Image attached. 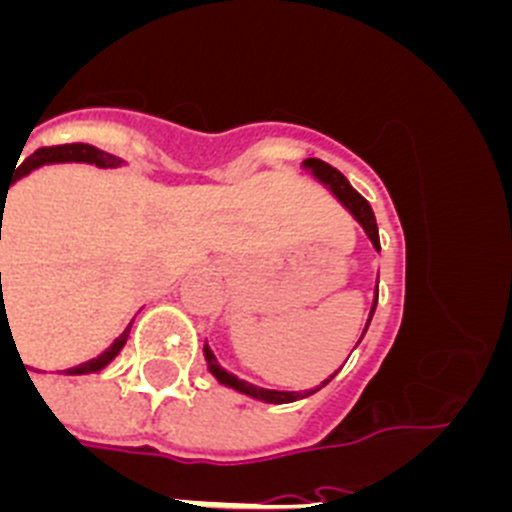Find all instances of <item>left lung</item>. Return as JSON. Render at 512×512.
Returning a JSON list of instances; mask_svg holds the SVG:
<instances>
[{"label":"left lung","mask_w":512,"mask_h":512,"mask_svg":"<svg viewBox=\"0 0 512 512\" xmlns=\"http://www.w3.org/2000/svg\"><path fill=\"white\" fill-rule=\"evenodd\" d=\"M302 169L310 171V174L315 176V179H318V182L323 184V187L328 189V192L333 194V197H336V200L341 202L348 212H351V215H354L356 223L364 228L366 238L372 241L374 251H379V228H377V220H374L372 205H369V202H366L364 197H361V194L351 187V184H348L346 176H343L338 169H333L330 164H325V161H320V158H305V161H302ZM377 300H379V284L374 287V302H372V310H369V318H366L364 333H366V328H369V323H372V315H374V310H377ZM364 333H361V338H364ZM361 338H359V343H361ZM202 351H205L207 369H210L212 377L223 384V387H230V390L241 392V395L253 397V400H259V402H269V405H287V402L305 400V397H310V395H315L318 390H323L325 384H328L330 379L338 374V372L330 374V379H325V382L320 384V387H315V390H305V392L264 390V387H256V384L246 382V379H238L235 374H230L225 366H220V361L215 359V354H212V348L207 346V341H205V348H202Z\"/></svg>","instance_id":"obj_1"}]
</instances>
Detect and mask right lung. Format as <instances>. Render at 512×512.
Segmentation results:
<instances>
[{"label":"right lung","mask_w":512,"mask_h":512,"mask_svg":"<svg viewBox=\"0 0 512 512\" xmlns=\"http://www.w3.org/2000/svg\"><path fill=\"white\" fill-rule=\"evenodd\" d=\"M17 161H20V158H17ZM48 164H94V166H99V169H117V166H122L125 161H122V158H117V156H112V153H107V151H99V148L89 146V143H69V146L38 148L33 156H27L25 161L17 166V171L12 174V179L7 182V187H4V189L0 187V202H7L9 184H15L17 179L27 176L30 171L40 169V166H48ZM0 277H2V274H0ZM130 328H133V320H130L128 328L122 330L120 336L112 341L110 348H104L102 354L94 356V359H89V361H84V364L71 366V369H66L63 374L79 377V374L102 372L104 366L110 364V361L115 359V356L122 351V346H125V341H128V336H130Z\"/></svg>","instance_id":"right-lung-1"}]
</instances>
